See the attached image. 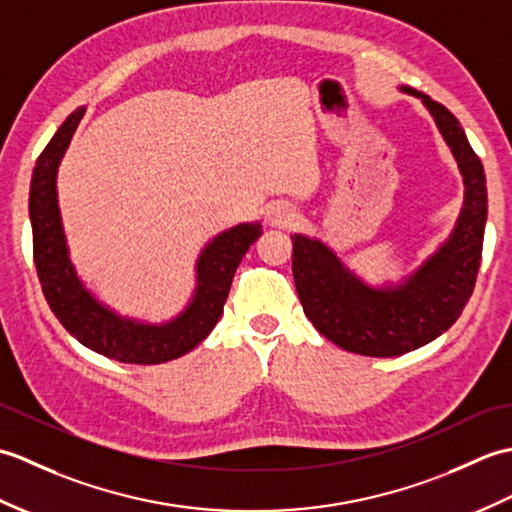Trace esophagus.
<instances>
[{
  "label": "esophagus",
  "instance_id": "obj_1",
  "mask_svg": "<svg viewBox=\"0 0 512 512\" xmlns=\"http://www.w3.org/2000/svg\"><path fill=\"white\" fill-rule=\"evenodd\" d=\"M295 217V209L288 202H275L266 209V220L268 224H286Z\"/></svg>",
  "mask_w": 512,
  "mask_h": 512
}]
</instances>
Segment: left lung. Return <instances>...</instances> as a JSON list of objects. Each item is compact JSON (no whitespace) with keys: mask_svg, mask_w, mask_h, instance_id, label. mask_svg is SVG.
<instances>
[{"mask_svg":"<svg viewBox=\"0 0 512 512\" xmlns=\"http://www.w3.org/2000/svg\"><path fill=\"white\" fill-rule=\"evenodd\" d=\"M400 90L424 103L458 160L464 206L447 242L402 284L372 288L321 239L292 237V277L306 317L343 350L380 358L418 350L458 321L480 270L488 211L482 160L458 118L427 94Z\"/></svg>","mask_w":512,"mask_h":512,"instance_id":"obj_1","label":"left lung"}]
</instances>
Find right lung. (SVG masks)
<instances>
[{"label":"right lung","instance_id":"obj_1","mask_svg":"<svg viewBox=\"0 0 512 512\" xmlns=\"http://www.w3.org/2000/svg\"><path fill=\"white\" fill-rule=\"evenodd\" d=\"M83 114L85 107H79L65 118L32 169L28 211L41 290L63 328L96 354L132 365L173 361L200 345L220 321L235 270L250 244L262 235V224H237L204 246L195 264L198 286L178 317L167 323H143L116 314L76 275L57 200V171Z\"/></svg>","mask_w":512,"mask_h":512}]
</instances>
